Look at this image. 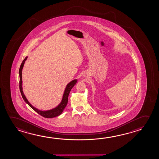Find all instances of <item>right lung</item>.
Listing matches in <instances>:
<instances>
[{
  "label": "right lung",
  "mask_w": 159,
  "mask_h": 159,
  "mask_svg": "<svg viewBox=\"0 0 159 159\" xmlns=\"http://www.w3.org/2000/svg\"><path fill=\"white\" fill-rule=\"evenodd\" d=\"M28 57H26L24 58V60L23 61L22 63L20 65V68H19V77H20V81H19V88H20V92L21 94V96L23 97V99L25 102L26 103L28 104L29 106L31 108L34 109V111H36L38 114H39L41 116H43L46 118H52L56 116H60L61 113H62L64 109L65 108L66 106H67V104L68 102V95L70 94V92L71 91V89L73 88V86H75L77 83V80H74L73 81H71L66 86L65 88V90L64 91V93H63V97L61 101L60 104L58 106H57L55 108L48 110V111H43L39 110L38 109L34 107H33L31 104L28 99L26 98L25 96L24 95V94L23 93V87H22V70H23V66L25 63V61L27 60Z\"/></svg>",
  "instance_id": "1"
}]
</instances>
